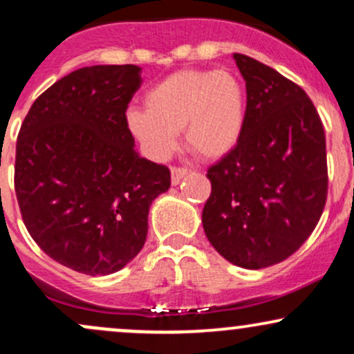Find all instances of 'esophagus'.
I'll list each match as a JSON object with an SVG mask.
<instances>
[{
    "label": "esophagus",
    "mask_w": 354,
    "mask_h": 354,
    "mask_svg": "<svg viewBox=\"0 0 354 354\" xmlns=\"http://www.w3.org/2000/svg\"><path fill=\"white\" fill-rule=\"evenodd\" d=\"M188 173H189V169L185 168V166H173V168H171V183H173V185H178V183L181 181V178L186 176Z\"/></svg>",
    "instance_id": "esophagus-1"
}]
</instances>
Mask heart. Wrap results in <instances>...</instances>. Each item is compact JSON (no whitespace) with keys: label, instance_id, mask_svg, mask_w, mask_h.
Here are the masks:
<instances>
[{"label":"heart","instance_id":"heart-1","mask_svg":"<svg viewBox=\"0 0 354 354\" xmlns=\"http://www.w3.org/2000/svg\"><path fill=\"white\" fill-rule=\"evenodd\" d=\"M145 108L128 113V126L151 156L165 160L185 129L194 156L219 160L243 135L246 93L228 70H181L146 93Z\"/></svg>","mask_w":354,"mask_h":354}]
</instances>
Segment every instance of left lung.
Here are the masks:
<instances>
[{
	"label": "left lung",
	"instance_id": "1",
	"mask_svg": "<svg viewBox=\"0 0 354 354\" xmlns=\"http://www.w3.org/2000/svg\"><path fill=\"white\" fill-rule=\"evenodd\" d=\"M246 81L238 145L208 168L203 228L233 265L259 270L290 258L318 225L328 196L326 138L301 86L234 53Z\"/></svg>",
	"mask_w": 354,
	"mask_h": 354
}]
</instances>
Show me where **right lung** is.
Returning a JSON list of instances; mask_svg holds the SVG:
<instances>
[{"mask_svg":"<svg viewBox=\"0 0 354 354\" xmlns=\"http://www.w3.org/2000/svg\"><path fill=\"white\" fill-rule=\"evenodd\" d=\"M136 64L70 73L36 98L16 141L15 191L28 233L78 273L120 271L140 253L148 211L168 191V166L141 158L128 109Z\"/></svg>","mask_w":354,"mask_h":354,"instance_id":"1","label":"right lung"}]
</instances>
